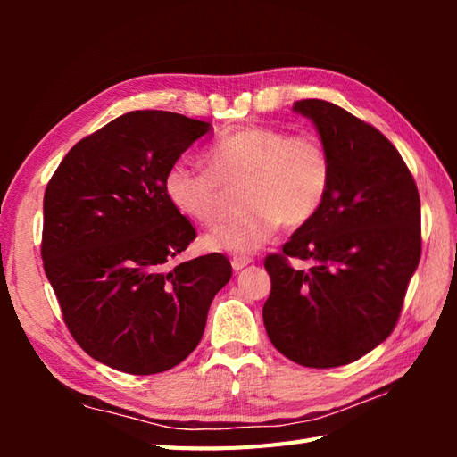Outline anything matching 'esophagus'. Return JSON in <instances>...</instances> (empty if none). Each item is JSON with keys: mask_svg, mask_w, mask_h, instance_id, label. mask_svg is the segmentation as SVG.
<instances>
[{"mask_svg": "<svg viewBox=\"0 0 457 457\" xmlns=\"http://www.w3.org/2000/svg\"><path fill=\"white\" fill-rule=\"evenodd\" d=\"M251 263H253V257H247V255H234V257H231V267H234V270L245 269Z\"/></svg>", "mask_w": 457, "mask_h": 457, "instance_id": "obj_1", "label": "esophagus"}]
</instances>
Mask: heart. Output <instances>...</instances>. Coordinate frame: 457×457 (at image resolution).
<instances>
[{
    "label": "heart",
    "mask_w": 457,
    "mask_h": 457,
    "mask_svg": "<svg viewBox=\"0 0 457 457\" xmlns=\"http://www.w3.org/2000/svg\"><path fill=\"white\" fill-rule=\"evenodd\" d=\"M210 170L177 161L164 174V194L184 218L213 226L226 204V190L239 192L245 208L206 237L210 249L255 251L287 229L312 220L332 184V159L316 135L270 125H244L223 135L206 153Z\"/></svg>",
    "instance_id": "obj_1"
}]
</instances>
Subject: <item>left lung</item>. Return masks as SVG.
Returning a JSON list of instances; mask_svg holds the SVG:
<instances>
[{
	"label": "left lung",
	"mask_w": 457,
	"mask_h": 457,
	"mask_svg": "<svg viewBox=\"0 0 457 457\" xmlns=\"http://www.w3.org/2000/svg\"><path fill=\"white\" fill-rule=\"evenodd\" d=\"M293 110L316 125L332 184L283 253L265 259L263 322L290 361L329 369L357 361L395 329L420 261V196L399 151L373 125L324 100Z\"/></svg>",
	"instance_id": "8db88e82"
}]
</instances>
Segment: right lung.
I'll return each instance as SVG.
<instances>
[{
    "instance_id": "1",
    "label": "right lung",
    "mask_w": 457,
    "mask_h": 457,
    "mask_svg": "<svg viewBox=\"0 0 457 457\" xmlns=\"http://www.w3.org/2000/svg\"><path fill=\"white\" fill-rule=\"evenodd\" d=\"M212 131L187 115H120L68 151L43 200L45 273L86 353L131 375L162 373L198 345L231 278L221 253L170 267L196 239L164 194V174Z\"/></svg>"
}]
</instances>
